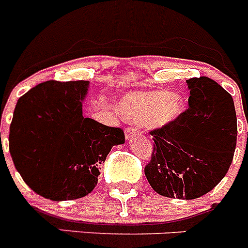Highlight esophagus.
Here are the masks:
<instances>
[{"mask_svg":"<svg viewBox=\"0 0 248 248\" xmlns=\"http://www.w3.org/2000/svg\"><path fill=\"white\" fill-rule=\"evenodd\" d=\"M140 134V131L138 130L137 126H129L125 129V138L126 140H130L133 137H137Z\"/></svg>","mask_w":248,"mask_h":248,"instance_id":"34e87169","label":"esophagus"}]
</instances>
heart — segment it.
<instances>
[{
    "mask_svg": "<svg viewBox=\"0 0 248 248\" xmlns=\"http://www.w3.org/2000/svg\"><path fill=\"white\" fill-rule=\"evenodd\" d=\"M185 100L180 94L164 89L129 93L120 100V109L128 119L143 123L149 129L166 128L181 117Z\"/></svg>",
    "mask_w": 248,
    "mask_h": 248,
    "instance_id": "heart-1",
    "label": "heart"
}]
</instances>
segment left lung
Instances as JSON below:
<instances>
[{"mask_svg":"<svg viewBox=\"0 0 248 248\" xmlns=\"http://www.w3.org/2000/svg\"><path fill=\"white\" fill-rule=\"evenodd\" d=\"M189 108L166 128L150 131L154 151L145 166L161 196L192 200L211 191L229 171L237 139L233 99L207 77L186 80Z\"/></svg>","mask_w":248,"mask_h":248,"instance_id":"1","label":"left lung"}]
</instances>
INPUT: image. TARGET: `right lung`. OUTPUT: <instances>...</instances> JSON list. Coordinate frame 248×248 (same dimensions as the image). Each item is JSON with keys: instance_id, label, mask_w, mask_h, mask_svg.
Listing matches in <instances>:
<instances>
[{"instance_id": "1", "label": "right lung", "mask_w": 248, "mask_h": 248, "mask_svg": "<svg viewBox=\"0 0 248 248\" xmlns=\"http://www.w3.org/2000/svg\"><path fill=\"white\" fill-rule=\"evenodd\" d=\"M88 80H48L18 99L10 128L17 171L36 194L76 200L97 186L99 169L124 131L83 117Z\"/></svg>"}]
</instances>
